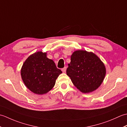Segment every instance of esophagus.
Segmentation results:
<instances>
[{
	"instance_id": "obj_1",
	"label": "esophagus",
	"mask_w": 127,
	"mask_h": 127,
	"mask_svg": "<svg viewBox=\"0 0 127 127\" xmlns=\"http://www.w3.org/2000/svg\"><path fill=\"white\" fill-rule=\"evenodd\" d=\"M66 70V67H64V68H63L62 69V71H63V72H65Z\"/></svg>"
}]
</instances>
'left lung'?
I'll return each mask as SVG.
<instances>
[{
    "instance_id": "8db88e82",
    "label": "left lung",
    "mask_w": 127,
    "mask_h": 127,
    "mask_svg": "<svg viewBox=\"0 0 127 127\" xmlns=\"http://www.w3.org/2000/svg\"><path fill=\"white\" fill-rule=\"evenodd\" d=\"M66 74L80 92L88 93L96 90L101 85L106 75V68L95 54L77 50L71 56Z\"/></svg>"
}]
</instances>
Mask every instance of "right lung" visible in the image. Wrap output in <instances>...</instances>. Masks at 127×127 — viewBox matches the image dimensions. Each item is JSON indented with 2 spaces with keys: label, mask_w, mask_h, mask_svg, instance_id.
Here are the masks:
<instances>
[{
  "label": "right lung",
  "mask_w": 127,
  "mask_h": 127,
  "mask_svg": "<svg viewBox=\"0 0 127 127\" xmlns=\"http://www.w3.org/2000/svg\"><path fill=\"white\" fill-rule=\"evenodd\" d=\"M62 72L53 61L47 57V53L42 51L29 56L21 70V77L26 87L40 95L52 90Z\"/></svg>",
  "instance_id": "add662e5"
}]
</instances>
